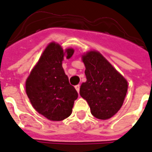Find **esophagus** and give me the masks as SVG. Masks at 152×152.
<instances>
[{"label":"esophagus","instance_id":"obj_1","mask_svg":"<svg viewBox=\"0 0 152 152\" xmlns=\"http://www.w3.org/2000/svg\"><path fill=\"white\" fill-rule=\"evenodd\" d=\"M75 88H76V90L77 91V92H79V91H80V84L76 85V86H75Z\"/></svg>","mask_w":152,"mask_h":152}]
</instances>
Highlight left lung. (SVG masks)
Instances as JSON below:
<instances>
[{"label": "left lung", "mask_w": 152, "mask_h": 152, "mask_svg": "<svg viewBox=\"0 0 152 152\" xmlns=\"http://www.w3.org/2000/svg\"><path fill=\"white\" fill-rule=\"evenodd\" d=\"M87 80L80 88L92 115L99 120L112 117L120 109L127 91V82L98 52L82 56Z\"/></svg>", "instance_id": "left-lung-1"}]
</instances>
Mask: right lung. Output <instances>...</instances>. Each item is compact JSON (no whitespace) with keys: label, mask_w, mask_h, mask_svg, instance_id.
Wrapping results in <instances>:
<instances>
[{"label":"right lung","mask_w":152,"mask_h":152,"mask_svg":"<svg viewBox=\"0 0 152 152\" xmlns=\"http://www.w3.org/2000/svg\"><path fill=\"white\" fill-rule=\"evenodd\" d=\"M73 53L72 48L64 53L61 45L51 43L26 80V93L31 104L48 120L61 121L68 117L78 97L62 67L64 56L68 59Z\"/></svg>","instance_id":"obj_1"}]
</instances>
